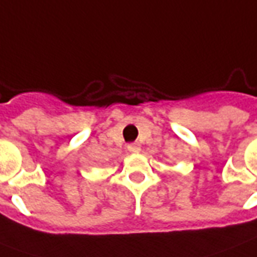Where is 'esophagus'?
<instances>
[{"label": "esophagus", "instance_id": "esophagus-1", "mask_svg": "<svg viewBox=\"0 0 257 257\" xmlns=\"http://www.w3.org/2000/svg\"><path fill=\"white\" fill-rule=\"evenodd\" d=\"M127 150L130 153H138L141 150V146H139V143H130V145H127Z\"/></svg>", "mask_w": 257, "mask_h": 257}]
</instances>
